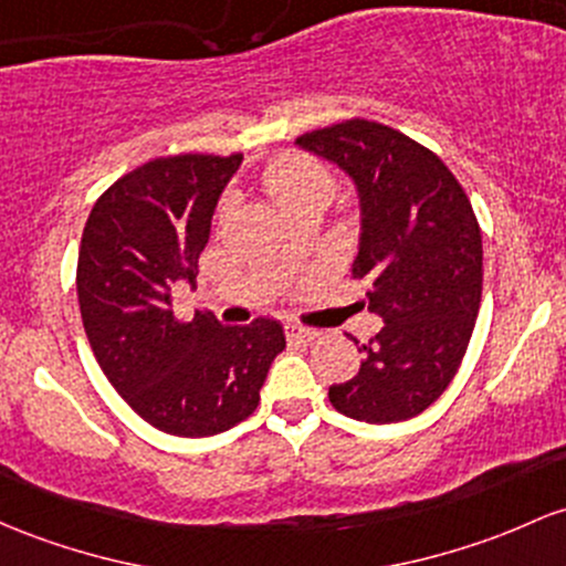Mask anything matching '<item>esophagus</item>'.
I'll return each mask as SVG.
<instances>
[{
	"instance_id": "esophagus-1",
	"label": "esophagus",
	"mask_w": 566,
	"mask_h": 566,
	"mask_svg": "<svg viewBox=\"0 0 566 566\" xmlns=\"http://www.w3.org/2000/svg\"><path fill=\"white\" fill-rule=\"evenodd\" d=\"M284 333H287L290 340H314L316 335H319L316 331H312V327L293 325V322H290V325H284Z\"/></svg>"
}]
</instances>
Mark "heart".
I'll list each match as a JSON object with an SVG mask.
<instances>
[{"label": "heart", "instance_id": "obj_1", "mask_svg": "<svg viewBox=\"0 0 566 566\" xmlns=\"http://www.w3.org/2000/svg\"><path fill=\"white\" fill-rule=\"evenodd\" d=\"M263 185L284 212L297 207L325 209L335 192V177L331 169L301 153L273 158L263 169Z\"/></svg>", "mask_w": 566, "mask_h": 566}]
</instances>
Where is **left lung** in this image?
<instances>
[{
	"mask_svg": "<svg viewBox=\"0 0 566 566\" xmlns=\"http://www.w3.org/2000/svg\"><path fill=\"white\" fill-rule=\"evenodd\" d=\"M297 145L357 185L363 235L352 276L368 279V308L384 319L363 344L359 374L327 397L368 424L411 419L457 376L481 308L483 247L468 192L432 150L365 117L316 128Z\"/></svg>",
	"mask_w": 566,
	"mask_h": 566,
	"instance_id": "1",
	"label": "left lung"
}]
</instances>
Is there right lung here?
I'll use <instances>...</instances> for the list:
<instances>
[{"label": "right lung", "instance_id": "obj_1", "mask_svg": "<svg viewBox=\"0 0 566 566\" xmlns=\"http://www.w3.org/2000/svg\"><path fill=\"white\" fill-rule=\"evenodd\" d=\"M241 153L153 158L98 196L77 258V301L96 363L155 430L207 438L244 421L284 349L276 319L179 322L171 284H196L198 254Z\"/></svg>", "mask_w": 566, "mask_h": 566}]
</instances>
